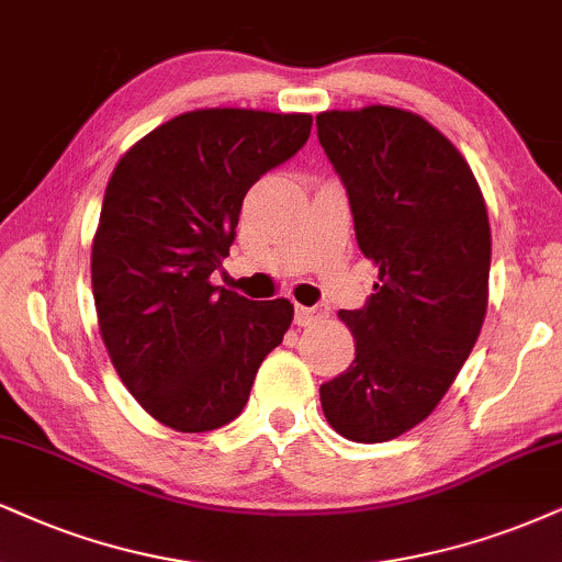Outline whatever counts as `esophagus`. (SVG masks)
Segmentation results:
<instances>
[{"mask_svg": "<svg viewBox=\"0 0 562 562\" xmlns=\"http://www.w3.org/2000/svg\"><path fill=\"white\" fill-rule=\"evenodd\" d=\"M294 313H296L294 315L296 325H313L317 321H323V317L328 315V310H325V307H304V304H296Z\"/></svg>", "mask_w": 562, "mask_h": 562, "instance_id": "obj_1", "label": "esophagus"}]
</instances>
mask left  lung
Instances as JSON below:
<instances>
[{
  "label": "left lung",
  "instance_id": "obj_1",
  "mask_svg": "<svg viewBox=\"0 0 562 562\" xmlns=\"http://www.w3.org/2000/svg\"><path fill=\"white\" fill-rule=\"evenodd\" d=\"M315 122L380 279L362 310L338 313L355 362L321 385V404L346 440L385 442L435 412L480 338L487 205L472 166L425 116L375 103Z\"/></svg>",
  "mask_w": 562,
  "mask_h": 562
}]
</instances>
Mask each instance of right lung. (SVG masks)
I'll list each match as a JSON object with an SVG mask.
<instances>
[{"label": "right lung", "mask_w": 562, "mask_h": 562, "mask_svg": "<svg viewBox=\"0 0 562 562\" xmlns=\"http://www.w3.org/2000/svg\"><path fill=\"white\" fill-rule=\"evenodd\" d=\"M310 114L195 109L158 124L116 161L90 249L99 330L116 375L177 432H207L245 408L283 341L289 300L213 286L247 190L292 158Z\"/></svg>", "instance_id": "obj_1"}]
</instances>
